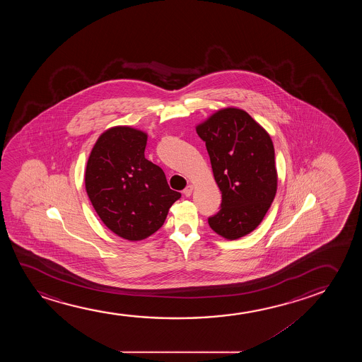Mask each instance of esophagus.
<instances>
[{
    "mask_svg": "<svg viewBox=\"0 0 362 362\" xmlns=\"http://www.w3.org/2000/svg\"><path fill=\"white\" fill-rule=\"evenodd\" d=\"M183 193L185 197H190L192 193H193V185H188L187 188L184 189Z\"/></svg>",
    "mask_w": 362,
    "mask_h": 362,
    "instance_id": "esophagus-1",
    "label": "esophagus"
}]
</instances>
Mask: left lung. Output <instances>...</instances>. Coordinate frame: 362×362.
Returning <instances> with one entry per match:
<instances>
[{"mask_svg":"<svg viewBox=\"0 0 362 362\" xmlns=\"http://www.w3.org/2000/svg\"><path fill=\"white\" fill-rule=\"evenodd\" d=\"M211 162L223 203L209 225L218 236L238 240L262 223L277 192L271 136L243 109L223 107L195 126Z\"/></svg>","mask_w":362,"mask_h":362,"instance_id":"1","label":"left lung"}]
</instances>
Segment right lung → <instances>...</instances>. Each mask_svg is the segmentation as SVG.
<instances>
[{"label": "right lung", "instance_id": "obj_1", "mask_svg": "<svg viewBox=\"0 0 362 362\" xmlns=\"http://www.w3.org/2000/svg\"><path fill=\"white\" fill-rule=\"evenodd\" d=\"M148 134L114 126L100 134L85 169V189L105 226L119 238L141 241L162 228L182 194L144 157Z\"/></svg>", "mask_w": 362, "mask_h": 362}]
</instances>
